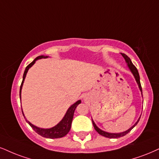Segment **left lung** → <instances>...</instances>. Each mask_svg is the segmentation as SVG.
I'll use <instances>...</instances> for the list:
<instances>
[{
  "instance_id": "left-lung-1",
  "label": "left lung",
  "mask_w": 159,
  "mask_h": 159,
  "mask_svg": "<svg viewBox=\"0 0 159 159\" xmlns=\"http://www.w3.org/2000/svg\"><path fill=\"white\" fill-rule=\"evenodd\" d=\"M121 55H122L123 57L125 58V62H126L127 63V67L129 68V69L131 71V73L133 74V75H134L135 80H136L137 84H138V86H139V89L141 93H142V86H141V83H140V76H139V71L138 70H137V68L135 67V66L134 64H133L132 61L130 60V59L127 57L126 54H121ZM141 117V116H140ZM140 117L139 118L138 120L135 124L133 125L132 127H130V128L128 129V130L124 131V132H121V133H109V132H106V131H104L102 130H101L100 128H99L97 126V125L95 124V122L93 121V119H92V122H93V127H94V129L96 130H97V132L99 134L102 135V136H105V137H107V138H109V139H117V138H119V137H122L125 136V135L128 134L130 131L132 130L134 127L136 126V125L138 124L139 121L140 119Z\"/></svg>"
}]
</instances>
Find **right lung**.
Returning a JSON list of instances; mask_svg holds the SVG:
<instances>
[{
  "label": "right lung",
  "mask_w": 159,
  "mask_h": 159,
  "mask_svg": "<svg viewBox=\"0 0 159 159\" xmlns=\"http://www.w3.org/2000/svg\"><path fill=\"white\" fill-rule=\"evenodd\" d=\"M47 57H48V56H44V55L39 56L37 58H35L34 60H33V61L31 62L29 66H27L26 68H25L24 74H23V76L22 83H21L20 88V99H21V90H22L23 83H24L25 76H26V74L27 72H28L29 69L32 67L33 65L35 63V62H36L38 60H40V59H43V58H47ZM80 103H81V100H78L76 101L75 103H74L73 105H70L69 108L67 110V111H66V114H65L63 118L62 119V120L60 121L57 125H55V126L51 127V128H41V127L35 126V125H32L30 121H29L26 119H25L24 113H23V109H22V113H23V116H24V118L25 119L26 122L29 123V125L32 127L33 130H34L37 134L40 135L41 136L45 137V138L58 139V138H62V137L65 136L68 132H69L70 127H71L72 120H73L74 111H75L76 107H77V105Z\"/></svg>",
  "instance_id": "add662e5"
}]
</instances>
